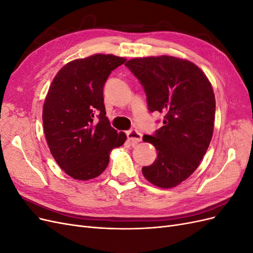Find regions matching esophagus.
Instances as JSON below:
<instances>
[{"instance_id": "1", "label": "esophagus", "mask_w": 253, "mask_h": 253, "mask_svg": "<svg viewBox=\"0 0 253 253\" xmlns=\"http://www.w3.org/2000/svg\"><path fill=\"white\" fill-rule=\"evenodd\" d=\"M126 136H127V139L129 140V142H131L133 145L142 140V135H141V133L137 131V129H129V131L126 132Z\"/></svg>"}]
</instances>
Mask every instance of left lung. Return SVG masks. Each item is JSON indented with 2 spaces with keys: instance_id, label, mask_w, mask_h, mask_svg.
I'll use <instances>...</instances> for the list:
<instances>
[{
  "instance_id": "1",
  "label": "left lung",
  "mask_w": 253,
  "mask_h": 253,
  "mask_svg": "<svg viewBox=\"0 0 253 253\" xmlns=\"http://www.w3.org/2000/svg\"><path fill=\"white\" fill-rule=\"evenodd\" d=\"M126 66L147 95L151 113L164 115L163 126L143 141L157 150V158L142 174L160 188H173L192 174L212 138L215 97L200 67L171 56L135 58Z\"/></svg>"
}]
</instances>
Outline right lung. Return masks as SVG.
Returning a JSON list of instances; mask_svg holds the SVG:
<instances>
[{
	"label": "right lung",
	"instance_id": "1",
	"mask_svg": "<svg viewBox=\"0 0 253 253\" xmlns=\"http://www.w3.org/2000/svg\"><path fill=\"white\" fill-rule=\"evenodd\" d=\"M126 61L102 53L74 60L51 82L43 105L45 138L59 167L75 179L100 175L112 149L126 140L111 126L103 103L106 80Z\"/></svg>",
	"mask_w": 253,
	"mask_h": 253
}]
</instances>
